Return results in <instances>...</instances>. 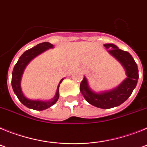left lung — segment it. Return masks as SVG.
Masks as SVG:
<instances>
[{"label":"left lung","mask_w":147,"mask_h":147,"mask_svg":"<svg viewBox=\"0 0 147 147\" xmlns=\"http://www.w3.org/2000/svg\"><path fill=\"white\" fill-rule=\"evenodd\" d=\"M108 52L119 60L126 70L127 78L117 88L102 93H96L90 90L86 78L80 83V91L88 103L102 109L117 107L124 103L130 96L138 80V69L136 62L127 51H124L114 44H105Z\"/></svg>","instance_id":"1"}]
</instances>
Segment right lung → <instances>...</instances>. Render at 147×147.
Wrapping results in <instances>:
<instances>
[{
  "label": "right lung",
  "instance_id": "add662e5",
  "mask_svg": "<svg viewBox=\"0 0 147 147\" xmlns=\"http://www.w3.org/2000/svg\"><path fill=\"white\" fill-rule=\"evenodd\" d=\"M51 48H53L52 44L48 42H44L38 44L32 49H28L22 54L13 69L12 77H11V86H12L13 90L18 96V99L20 100V102L28 108L36 110H45L54 105L59 98V87L62 80L59 82L56 96L51 102H42V101H34V100L28 99L23 96L21 88H20V79H21L23 72L27 64L35 57H37V55Z\"/></svg>",
  "mask_w": 147,
  "mask_h": 147
}]
</instances>
